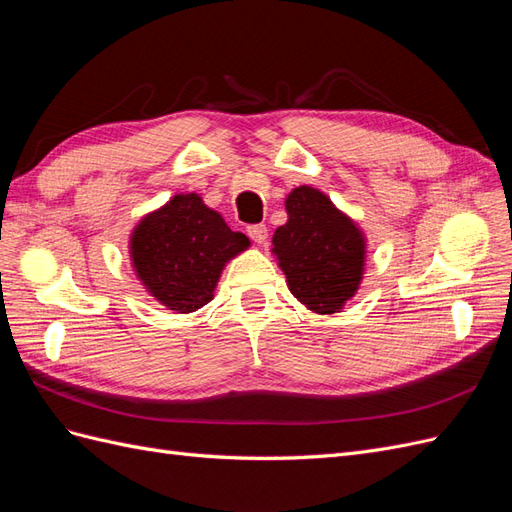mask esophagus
Returning <instances> with one entry per match:
<instances>
[{
  "label": "esophagus",
  "instance_id": "esophagus-1",
  "mask_svg": "<svg viewBox=\"0 0 512 512\" xmlns=\"http://www.w3.org/2000/svg\"><path fill=\"white\" fill-rule=\"evenodd\" d=\"M247 235H250V239H252L254 243L265 245V243H267V237H269V232H267V226H265V224H254V226H247Z\"/></svg>",
  "mask_w": 512,
  "mask_h": 512
}]
</instances>
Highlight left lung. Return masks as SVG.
<instances>
[{
	"label": "left lung",
	"mask_w": 512,
	"mask_h": 512,
	"mask_svg": "<svg viewBox=\"0 0 512 512\" xmlns=\"http://www.w3.org/2000/svg\"><path fill=\"white\" fill-rule=\"evenodd\" d=\"M286 213L288 222L275 230L271 252L290 292L316 314L339 312L363 280V230L312 185L288 194Z\"/></svg>",
	"instance_id": "8db88e82"
}]
</instances>
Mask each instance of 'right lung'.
I'll return each instance as SVG.
<instances>
[{"label": "right lung", "mask_w": 512, "mask_h": 512, "mask_svg": "<svg viewBox=\"0 0 512 512\" xmlns=\"http://www.w3.org/2000/svg\"><path fill=\"white\" fill-rule=\"evenodd\" d=\"M250 247L198 194H175L147 213L130 237V260L153 299L177 314L196 312L213 299L226 262Z\"/></svg>", "instance_id": "1"}]
</instances>
